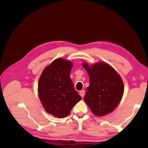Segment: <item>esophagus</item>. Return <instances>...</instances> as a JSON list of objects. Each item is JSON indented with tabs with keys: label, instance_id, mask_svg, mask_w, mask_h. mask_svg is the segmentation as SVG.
<instances>
[{
	"label": "esophagus",
	"instance_id": "1",
	"mask_svg": "<svg viewBox=\"0 0 148 148\" xmlns=\"http://www.w3.org/2000/svg\"><path fill=\"white\" fill-rule=\"evenodd\" d=\"M79 94L80 96L82 97V98H84V95H85V91H84V90H82V91H79Z\"/></svg>",
	"mask_w": 148,
	"mask_h": 148
}]
</instances>
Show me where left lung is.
I'll list each match as a JSON object with an SVG mask.
<instances>
[{
	"label": "left lung",
	"mask_w": 148,
	"mask_h": 148,
	"mask_svg": "<svg viewBox=\"0 0 148 148\" xmlns=\"http://www.w3.org/2000/svg\"><path fill=\"white\" fill-rule=\"evenodd\" d=\"M89 76V86L84 101L97 116H104L118 106L124 92V85L119 74L108 64L100 62L92 65L84 62Z\"/></svg>",
	"instance_id": "8db88e82"
}]
</instances>
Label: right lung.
Returning a JSON list of instances; mask_svg holds the SVG:
<instances>
[{
    "label": "right lung",
    "mask_w": 148,
    "mask_h": 148,
    "mask_svg": "<svg viewBox=\"0 0 148 148\" xmlns=\"http://www.w3.org/2000/svg\"><path fill=\"white\" fill-rule=\"evenodd\" d=\"M72 66L71 61L57 59L44 69L38 81V96L42 106L47 113L58 118L69 116L82 99L70 77Z\"/></svg>",
    "instance_id": "right-lung-1"
}]
</instances>
